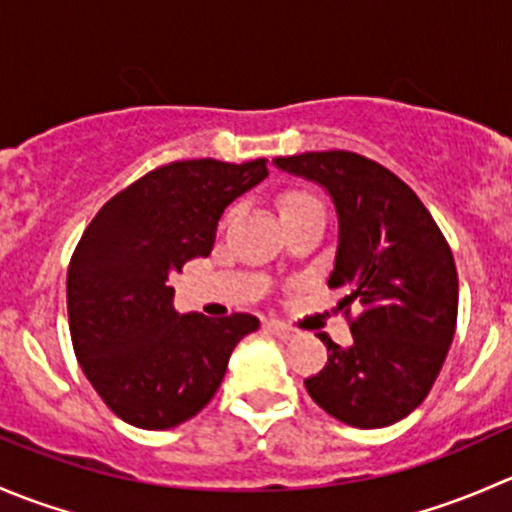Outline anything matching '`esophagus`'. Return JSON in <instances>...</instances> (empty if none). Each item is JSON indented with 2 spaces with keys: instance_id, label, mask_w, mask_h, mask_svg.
<instances>
[{
  "instance_id": "1",
  "label": "esophagus",
  "mask_w": 512,
  "mask_h": 512,
  "mask_svg": "<svg viewBox=\"0 0 512 512\" xmlns=\"http://www.w3.org/2000/svg\"><path fill=\"white\" fill-rule=\"evenodd\" d=\"M265 329L270 334H275L277 339H282V342H287V339L294 337V329H289V327H285V324H280V322H267Z\"/></svg>"
}]
</instances>
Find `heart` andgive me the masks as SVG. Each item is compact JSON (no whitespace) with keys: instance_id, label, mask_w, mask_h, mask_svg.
I'll return each instance as SVG.
<instances>
[{"instance_id":"obj_1","label":"heart","mask_w":512,"mask_h":512,"mask_svg":"<svg viewBox=\"0 0 512 512\" xmlns=\"http://www.w3.org/2000/svg\"><path fill=\"white\" fill-rule=\"evenodd\" d=\"M277 205H280L282 218H289V215H297V213H307V210H324L322 200L304 188L285 190V193L277 198Z\"/></svg>"}]
</instances>
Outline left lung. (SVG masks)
Returning a JSON list of instances; mask_svg holds the SVG:
<instances>
[{
    "label": "left lung",
    "mask_w": 512,
    "mask_h": 512,
    "mask_svg": "<svg viewBox=\"0 0 512 512\" xmlns=\"http://www.w3.org/2000/svg\"><path fill=\"white\" fill-rule=\"evenodd\" d=\"M332 195L339 247L329 287L344 292L352 347L327 334L329 359L304 379L329 416L354 428L401 421L431 391L456 334L458 272L446 237L399 175L352 151L275 158ZM362 312L351 317V304Z\"/></svg>",
    "instance_id": "obj_1"
}]
</instances>
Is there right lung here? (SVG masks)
<instances>
[{
    "instance_id": "1",
    "label": "right lung",
    "mask_w": 512,
    "mask_h": 512,
    "mask_svg": "<svg viewBox=\"0 0 512 512\" xmlns=\"http://www.w3.org/2000/svg\"><path fill=\"white\" fill-rule=\"evenodd\" d=\"M267 178V160L160 165L113 195L81 235L66 275L76 359L118 418L165 431L208 406L252 314L173 309L168 277L208 257L223 210Z\"/></svg>"
}]
</instances>
